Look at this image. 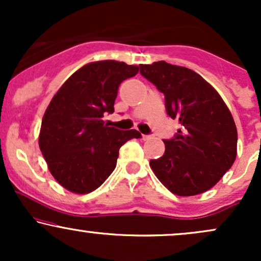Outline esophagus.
Instances as JSON below:
<instances>
[{"label": "esophagus", "instance_id": "esophagus-1", "mask_svg": "<svg viewBox=\"0 0 261 261\" xmlns=\"http://www.w3.org/2000/svg\"><path fill=\"white\" fill-rule=\"evenodd\" d=\"M142 139L143 140H151L152 136L151 135H142Z\"/></svg>", "mask_w": 261, "mask_h": 261}]
</instances>
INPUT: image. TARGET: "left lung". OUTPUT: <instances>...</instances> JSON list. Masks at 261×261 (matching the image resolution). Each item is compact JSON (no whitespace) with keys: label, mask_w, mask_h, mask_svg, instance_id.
<instances>
[{"label":"left lung","mask_w":261,"mask_h":261,"mask_svg":"<svg viewBox=\"0 0 261 261\" xmlns=\"http://www.w3.org/2000/svg\"><path fill=\"white\" fill-rule=\"evenodd\" d=\"M140 73L164 94L167 114L181 128L163 140L166 152L149 161L173 194L197 195L224 175L237 155V127L221 95L200 74L166 61L141 65Z\"/></svg>","instance_id":"obj_1"}]
</instances>
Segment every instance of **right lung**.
Masks as SVG:
<instances>
[{"instance_id": "1", "label": "right lung", "mask_w": 261, "mask_h": 261, "mask_svg": "<svg viewBox=\"0 0 261 261\" xmlns=\"http://www.w3.org/2000/svg\"><path fill=\"white\" fill-rule=\"evenodd\" d=\"M139 72V66L97 61L77 70L50 101L41 121L39 147L50 173L67 190L88 194L113 173L119 149L137 130L122 131L104 122L114 113L122 81Z\"/></svg>"}]
</instances>
